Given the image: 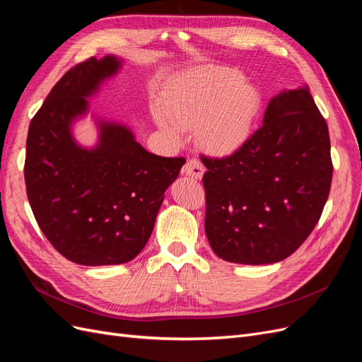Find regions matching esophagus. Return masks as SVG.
Here are the masks:
<instances>
[{
  "label": "esophagus",
  "mask_w": 362,
  "mask_h": 362,
  "mask_svg": "<svg viewBox=\"0 0 362 362\" xmlns=\"http://www.w3.org/2000/svg\"><path fill=\"white\" fill-rule=\"evenodd\" d=\"M182 173L187 175V177L194 178V180H201L204 175V166L201 164V161H198L196 158H192L184 164Z\"/></svg>",
  "instance_id": "esophagus-1"
}]
</instances>
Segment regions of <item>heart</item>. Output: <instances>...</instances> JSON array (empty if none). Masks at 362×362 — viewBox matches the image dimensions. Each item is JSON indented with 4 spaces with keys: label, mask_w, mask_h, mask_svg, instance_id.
<instances>
[{
    "label": "heart",
    "mask_w": 362,
    "mask_h": 362,
    "mask_svg": "<svg viewBox=\"0 0 362 362\" xmlns=\"http://www.w3.org/2000/svg\"><path fill=\"white\" fill-rule=\"evenodd\" d=\"M261 96L231 68L196 71L168 95L158 122L178 140L181 131L196 128V140L214 156L237 151L250 137L259 115Z\"/></svg>",
    "instance_id": "obj_1"
}]
</instances>
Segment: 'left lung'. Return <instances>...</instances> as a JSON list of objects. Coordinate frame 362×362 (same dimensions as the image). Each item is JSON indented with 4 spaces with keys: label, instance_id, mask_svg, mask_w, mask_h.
Here are the masks:
<instances>
[{
    "label": "left lung",
    "instance_id": "obj_1",
    "mask_svg": "<svg viewBox=\"0 0 362 362\" xmlns=\"http://www.w3.org/2000/svg\"><path fill=\"white\" fill-rule=\"evenodd\" d=\"M201 160L206 238L229 262L286 259L313 233L329 196V131L308 86L272 98L262 125L231 156Z\"/></svg>",
    "mask_w": 362,
    "mask_h": 362
}]
</instances>
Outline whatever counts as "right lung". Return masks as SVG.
<instances>
[{
    "instance_id": "1",
    "label": "right lung",
    "mask_w": 362,
    "mask_h": 362,
    "mask_svg": "<svg viewBox=\"0 0 362 362\" xmlns=\"http://www.w3.org/2000/svg\"><path fill=\"white\" fill-rule=\"evenodd\" d=\"M119 68L115 56L75 64L28 128L24 177L33 214L54 249L81 266L136 258L154 229L164 192L185 163L151 154L127 127L103 120L93 149L75 144L71 125L86 115V98Z\"/></svg>"
}]
</instances>
